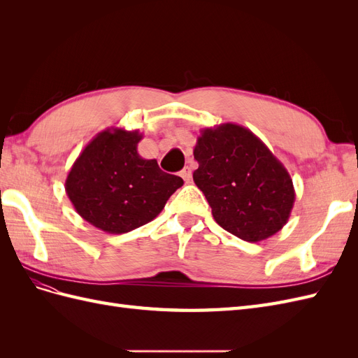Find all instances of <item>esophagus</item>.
Here are the masks:
<instances>
[{"label": "esophagus", "mask_w": 358, "mask_h": 358, "mask_svg": "<svg viewBox=\"0 0 358 358\" xmlns=\"http://www.w3.org/2000/svg\"><path fill=\"white\" fill-rule=\"evenodd\" d=\"M191 176H192V170H191V167H185V169H183L182 171H180V178L183 179V180H185L187 183H189V180H191Z\"/></svg>", "instance_id": "obj_1"}]
</instances>
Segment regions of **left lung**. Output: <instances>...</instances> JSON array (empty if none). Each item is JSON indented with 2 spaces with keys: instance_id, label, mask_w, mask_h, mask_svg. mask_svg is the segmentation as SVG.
Segmentation results:
<instances>
[{
  "instance_id": "8db88e82",
  "label": "left lung",
  "mask_w": 358,
  "mask_h": 358,
  "mask_svg": "<svg viewBox=\"0 0 358 358\" xmlns=\"http://www.w3.org/2000/svg\"><path fill=\"white\" fill-rule=\"evenodd\" d=\"M194 158V182L213 220L245 242H262L288 222L296 191L289 173L251 129L237 124L204 128Z\"/></svg>"
}]
</instances>
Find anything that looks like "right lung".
Listing matches in <instances>:
<instances>
[{
	"mask_svg": "<svg viewBox=\"0 0 358 358\" xmlns=\"http://www.w3.org/2000/svg\"><path fill=\"white\" fill-rule=\"evenodd\" d=\"M142 138L138 129L107 128L85 146L69 171L66 192L76 212L104 233L122 234L150 222L183 185L157 159L138 155Z\"/></svg>",
	"mask_w": 358,
	"mask_h": 358,
	"instance_id": "obj_1",
	"label": "right lung"
}]
</instances>
